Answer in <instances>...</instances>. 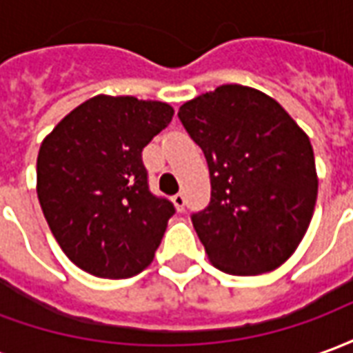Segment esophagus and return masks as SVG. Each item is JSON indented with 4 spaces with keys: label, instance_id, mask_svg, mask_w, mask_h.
<instances>
[{
    "label": "esophagus",
    "instance_id": "34e87169",
    "mask_svg": "<svg viewBox=\"0 0 353 353\" xmlns=\"http://www.w3.org/2000/svg\"><path fill=\"white\" fill-rule=\"evenodd\" d=\"M172 202H174V206H176L177 212H183V210H185V196L181 194V192L174 194V196H172Z\"/></svg>",
    "mask_w": 353,
    "mask_h": 353
}]
</instances>
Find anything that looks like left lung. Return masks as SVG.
<instances>
[{
  "mask_svg": "<svg viewBox=\"0 0 353 353\" xmlns=\"http://www.w3.org/2000/svg\"><path fill=\"white\" fill-rule=\"evenodd\" d=\"M204 151L210 206L192 227L210 263L232 276L272 272L310 227L318 172L306 132L268 94L221 85L179 108Z\"/></svg>",
  "mask_w": 353,
  "mask_h": 353,
  "instance_id": "left-lung-1",
  "label": "left lung"
}]
</instances>
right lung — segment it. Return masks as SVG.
<instances>
[{
    "instance_id": "1",
    "label": "right lung",
    "mask_w": 353,
    "mask_h": 353,
    "mask_svg": "<svg viewBox=\"0 0 353 353\" xmlns=\"http://www.w3.org/2000/svg\"><path fill=\"white\" fill-rule=\"evenodd\" d=\"M172 117L166 101L98 94L41 141L37 199L81 270L123 280L153 263L174 206L149 192L141 151Z\"/></svg>"
}]
</instances>
